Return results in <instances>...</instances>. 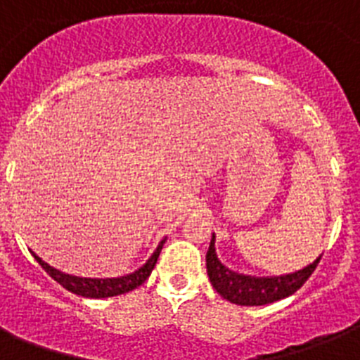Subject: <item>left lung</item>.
<instances>
[{"instance_id": "left-lung-1", "label": "left lung", "mask_w": 360, "mask_h": 360, "mask_svg": "<svg viewBox=\"0 0 360 360\" xmlns=\"http://www.w3.org/2000/svg\"><path fill=\"white\" fill-rule=\"evenodd\" d=\"M320 259L322 255H319L311 265L292 274L270 276V278L245 276L226 269L219 261L215 252V233H213L206 254V269L213 289L224 300L236 305H266L296 292L309 280V276L313 274Z\"/></svg>"}]
</instances>
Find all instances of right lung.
<instances>
[{
	"mask_svg": "<svg viewBox=\"0 0 360 360\" xmlns=\"http://www.w3.org/2000/svg\"><path fill=\"white\" fill-rule=\"evenodd\" d=\"M163 243H165V239L160 243L158 248H156L154 254L148 257L147 263H145L143 266H139L136 272L121 276V278H106V280L79 278V276L64 274V272H60V270H56L53 269V266L47 265L46 261H41L37 254H32V255H34V259L38 261V265L46 270L47 274L51 276L56 283H60L62 287L70 290V292L84 296V298H110V296H120V294L130 292V290L138 289L141 283H145V280H147L148 276H150V272H153L156 261H158L160 252H162L163 248Z\"/></svg>",
	"mask_w": 360,
	"mask_h": 360,
	"instance_id": "right-lung-1",
	"label": "right lung"
}]
</instances>
